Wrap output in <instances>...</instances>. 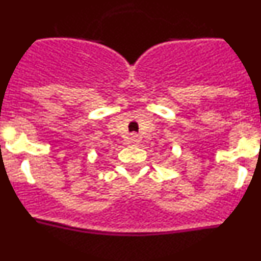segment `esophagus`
I'll return each mask as SVG.
<instances>
[{
  "instance_id": "esophagus-1",
  "label": "esophagus",
  "mask_w": 261,
  "mask_h": 261,
  "mask_svg": "<svg viewBox=\"0 0 261 261\" xmlns=\"http://www.w3.org/2000/svg\"><path fill=\"white\" fill-rule=\"evenodd\" d=\"M129 144H132V145H138L140 144V136L136 135V133H132L130 135V137H129Z\"/></svg>"
}]
</instances>
